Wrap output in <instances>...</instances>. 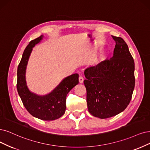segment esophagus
<instances>
[{
  "mask_svg": "<svg viewBox=\"0 0 150 150\" xmlns=\"http://www.w3.org/2000/svg\"><path fill=\"white\" fill-rule=\"evenodd\" d=\"M83 80H84L83 77L82 76H79V82L80 83H82L83 82Z\"/></svg>",
  "mask_w": 150,
  "mask_h": 150,
  "instance_id": "1",
  "label": "esophagus"
}]
</instances>
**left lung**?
Wrapping results in <instances>:
<instances>
[{
  "label": "left lung",
  "instance_id": "left-lung-1",
  "mask_svg": "<svg viewBox=\"0 0 150 150\" xmlns=\"http://www.w3.org/2000/svg\"><path fill=\"white\" fill-rule=\"evenodd\" d=\"M115 42L113 56L85 70L88 111L106 119L122 112L129 104L135 87V63L122 38Z\"/></svg>",
  "mask_w": 150,
  "mask_h": 150
}]
</instances>
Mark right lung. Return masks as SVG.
Here are the masks:
<instances>
[{
    "mask_svg": "<svg viewBox=\"0 0 150 150\" xmlns=\"http://www.w3.org/2000/svg\"><path fill=\"white\" fill-rule=\"evenodd\" d=\"M43 38L41 35L30 42L23 52L17 70L16 88L25 108L34 117L43 120H54L64 114L66 97L68 93L79 84V74H72L65 78L54 90L46 95L40 96L31 92L26 85L25 73L33 47Z\"/></svg>",
    "mask_w": 150,
    "mask_h": 150,
    "instance_id": "obj_1",
    "label": "right lung"
}]
</instances>
